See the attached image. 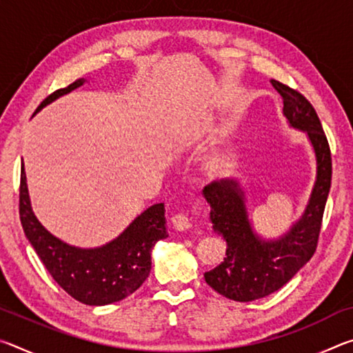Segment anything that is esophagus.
<instances>
[{
	"label": "esophagus",
	"mask_w": 353,
	"mask_h": 353,
	"mask_svg": "<svg viewBox=\"0 0 353 353\" xmlns=\"http://www.w3.org/2000/svg\"><path fill=\"white\" fill-rule=\"evenodd\" d=\"M172 225L177 230H188L191 227V219L188 218V213H177L172 216Z\"/></svg>",
	"instance_id": "esophagus-1"
}]
</instances>
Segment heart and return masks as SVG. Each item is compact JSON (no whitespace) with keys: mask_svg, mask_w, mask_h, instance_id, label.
<instances>
[{"mask_svg":"<svg viewBox=\"0 0 353 353\" xmlns=\"http://www.w3.org/2000/svg\"><path fill=\"white\" fill-rule=\"evenodd\" d=\"M221 165H223V160H221V159H213L212 162H210V168H212L213 171H216V170L221 168ZM140 171H141V172H146V166H145V168H141Z\"/></svg>","mask_w":353,"mask_h":353,"instance_id":"b5f03b06","label":"heart"}]
</instances>
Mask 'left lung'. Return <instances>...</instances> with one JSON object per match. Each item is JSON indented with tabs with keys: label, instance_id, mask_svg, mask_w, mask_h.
Instances as JSON below:
<instances>
[{
	"label": "left lung",
	"instance_id": "8db88e82",
	"mask_svg": "<svg viewBox=\"0 0 353 353\" xmlns=\"http://www.w3.org/2000/svg\"><path fill=\"white\" fill-rule=\"evenodd\" d=\"M271 83L283 98V115L288 123L308 135L318 165L316 182L302 218L283 236L271 241L261 240L252 230L244 193L235 179H223L204 188L213 230L227 243L224 261L204 277L214 291L236 302L272 294L312 259L332 185L330 146L314 107L294 88L276 79Z\"/></svg>",
	"mask_w": 353,
	"mask_h": 353
}]
</instances>
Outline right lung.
Returning <instances> with one entry per match:
<instances>
[{
  "label": "right lung",
  "mask_w": 353,
  "mask_h": 353,
  "mask_svg": "<svg viewBox=\"0 0 353 353\" xmlns=\"http://www.w3.org/2000/svg\"><path fill=\"white\" fill-rule=\"evenodd\" d=\"M77 79L43 99L35 113L52 101L81 87ZM20 221L26 238L51 277L71 297L85 305H107L132 294L151 272V250L168 236L165 205L154 204L129 224L115 240L94 249L70 246L39 223L29 201L25 168L20 176Z\"/></svg>",
  "instance_id": "add662e5"
}]
</instances>
